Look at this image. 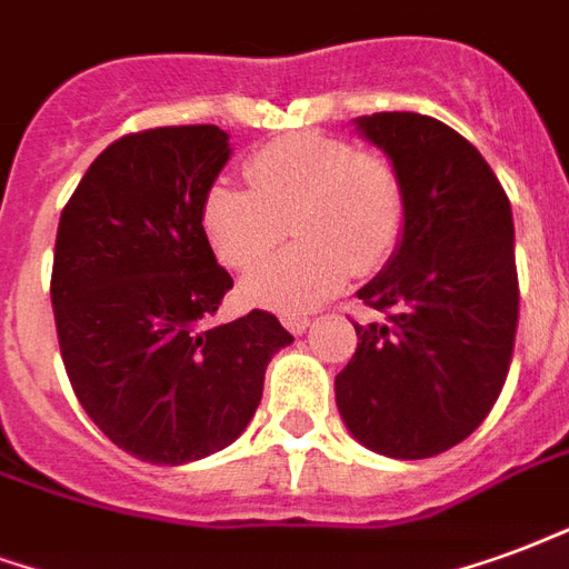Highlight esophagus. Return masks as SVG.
<instances>
[{
  "label": "esophagus",
  "mask_w": 569,
  "mask_h": 569,
  "mask_svg": "<svg viewBox=\"0 0 569 569\" xmlns=\"http://www.w3.org/2000/svg\"><path fill=\"white\" fill-rule=\"evenodd\" d=\"M283 326L289 328L292 335H301V331H307V326H310V319L296 317V313H292V317H283Z\"/></svg>",
  "instance_id": "34e87169"
}]
</instances>
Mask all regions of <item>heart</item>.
<instances>
[{"label": "heart", "mask_w": 569, "mask_h": 569, "mask_svg": "<svg viewBox=\"0 0 569 569\" xmlns=\"http://www.w3.org/2000/svg\"><path fill=\"white\" fill-rule=\"evenodd\" d=\"M250 189L210 183L201 199L204 241L226 268L247 271L286 238L298 241L243 280L250 305H322L349 273H377L407 231V183L382 150H359L322 132L283 134L247 159Z\"/></svg>", "instance_id": "heart-1"}]
</instances>
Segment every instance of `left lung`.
I'll list each match as a JSON object with an SVG mask.
<instances>
[{"label": "left lung", "mask_w": 569, "mask_h": 569, "mask_svg": "<svg viewBox=\"0 0 569 569\" xmlns=\"http://www.w3.org/2000/svg\"><path fill=\"white\" fill-rule=\"evenodd\" d=\"M359 129L401 168L407 231L359 289L386 319L352 322L338 410L373 452L431 458L473 435L507 382L519 326L512 210L477 147L435 117L382 111Z\"/></svg>", "instance_id": "8db88e82"}]
</instances>
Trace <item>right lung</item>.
I'll return each mask as SVG.
<instances>
[{"label":"right lung","instance_id":"obj_1","mask_svg":"<svg viewBox=\"0 0 569 569\" xmlns=\"http://www.w3.org/2000/svg\"><path fill=\"white\" fill-rule=\"evenodd\" d=\"M229 159L220 126L108 144L62 208L50 301L66 373L113 446L150 465L220 452L250 425L292 335L268 310L210 326L231 289L199 210Z\"/></svg>","mask_w":569,"mask_h":569}]
</instances>
